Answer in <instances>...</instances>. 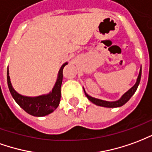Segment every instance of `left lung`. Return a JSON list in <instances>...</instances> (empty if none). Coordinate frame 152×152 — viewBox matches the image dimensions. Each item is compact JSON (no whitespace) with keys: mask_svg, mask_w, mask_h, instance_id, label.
Segmentation results:
<instances>
[{"mask_svg":"<svg viewBox=\"0 0 152 152\" xmlns=\"http://www.w3.org/2000/svg\"><path fill=\"white\" fill-rule=\"evenodd\" d=\"M141 76H142V66H141V69H140L139 74L137 76V82L135 84L133 85L132 88H130L129 91H127L124 94V95L115 102H107V101H104V100H101V99L95 98V97H92L91 96H89L84 91L85 95L88 97V99L93 104H95L96 105H99V106H103V107H108V108H115V107H120L125 104L126 102H128L129 101V99L133 96V95L135 93V91H137V87L140 83V80H141Z\"/></svg>","mask_w":152,"mask_h":152,"instance_id":"8db88e82","label":"left lung"}]
</instances>
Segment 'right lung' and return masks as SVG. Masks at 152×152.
I'll return each instance as SVG.
<instances>
[{
	"instance_id": "add662e5",
	"label": "right lung",
	"mask_w": 152,
	"mask_h": 152,
	"mask_svg": "<svg viewBox=\"0 0 152 152\" xmlns=\"http://www.w3.org/2000/svg\"><path fill=\"white\" fill-rule=\"evenodd\" d=\"M65 62L60 69L55 86L48 94L37 96H26L18 93L14 89L9 76V69H7V83L9 90L16 103L31 115L42 117L52 113L58 107L61 102V88L63 80V69L67 64Z\"/></svg>"
}]
</instances>
